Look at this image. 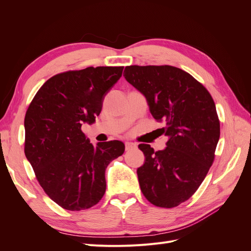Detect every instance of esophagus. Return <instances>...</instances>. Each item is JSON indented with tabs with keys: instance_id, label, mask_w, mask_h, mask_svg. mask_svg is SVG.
Wrapping results in <instances>:
<instances>
[{
	"instance_id": "esophagus-1",
	"label": "esophagus",
	"mask_w": 251,
	"mask_h": 251,
	"mask_svg": "<svg viewBox=\"0 0 251 251\" xmlns=\"http://www.w3.org/2000/svg\"><path fill=\"white\" fill-rule=\"evenodd\" d=\"M136 147V143H134V142H131V141H126V151H130V150H133V149H135Z\"/></svg>"
}]
</instances>
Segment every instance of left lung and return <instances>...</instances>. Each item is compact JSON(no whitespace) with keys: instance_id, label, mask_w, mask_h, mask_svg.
Listing matches in <instances>:
<instances>
[{"instance_id":"left-lung-1","label":"left lung","mask_w":251,"mask_h":251,"mask_svg":"<svg viewBox=\"0 0 251 251\" xmlns=\"http://www.w3.org/2000/svg\"><path fill=\"white\" fill-rule=\"evenodd\" d=\"M126 80L146 97L151 115L164 120V150L139 144L137 169L142 194L159 207L172 208L195 194L209 171L220 138L216 105L191 74L173 66H127Z\"/></svg>"}]
</instances>
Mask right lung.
Returning <instances> with one entry per match:
<instances>
[{
    "label": "right lung",
    "instance_id": "add662e5",
    "mask_svg": "<svg viewBox=\"0 0 251 251\" xmlns=\"http://www.w3.org/2000/svg\"><path fill=\"white\" fill-rule=\"evenodd\" d=\"M124 67H88L48 79L25 116V155L49 197L68 210L94 206L105 192V169L125 151L119 140L93 146L81 132L100 114Z\"/></svg>",
    "mask_w": 251,
    "mask_h": 251
}]
</instances>
